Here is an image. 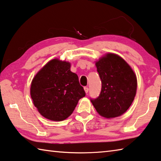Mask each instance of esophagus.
I'll return each instance as SVG.
<instances>
[{
    "mask_svg": "<svg viewBox=\"0 0 161 161\" xmlns=\"http://www.w3.org/2000/svg\"><path fill=\"white\" fill-rule=\"evenodd\" d=\"M84 91H85V92H86V94L88 93V92H89V88H88V87H87V86L84 87Z\"/></svg>",
    "mask_w": 161,
    "mask_h": 161,
    "instance_id": "obj_1",
    "label": "esophagus"
}]
</instances>
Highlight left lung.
<instances>
[{
  "label": "left lung",
  "instance_id": "left-lung-1",
  "mask_svg": "<svg viewBox=\"0 0 161 161\" xmlns=\"http://www.w3.org/2000/svg\"><path fill=\"white\" fill-rule=\"evenodd\" d=\"M102 81L99 96L90 100L99 115L114 118L126 112L136 93L137 80L124 59L115 54H107L96 62Z\"/></svg>",
  "mask_w": 161,
  "mask_h": 161
}]
</instances>
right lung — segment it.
Masks as SVG:
<instances>
[{
	"mask_svg": "<svg viewBox=\"0 0 161 161\" xmlns=\"http://www.w3.org/2000/svg\"><path fill=\"white\" fill-rule=\"evenodd\" d=\"M31 95L35 107L42 116L60 121L72 114L79 100L86 93L77 75L70 71L69 62L54 59L35 75Z\"/></svg>",
	"mask_w": 161,
	"mask_h": 161,
	"instance_id": "obj_1",
	"label": "right lung"
}]
</instances>
